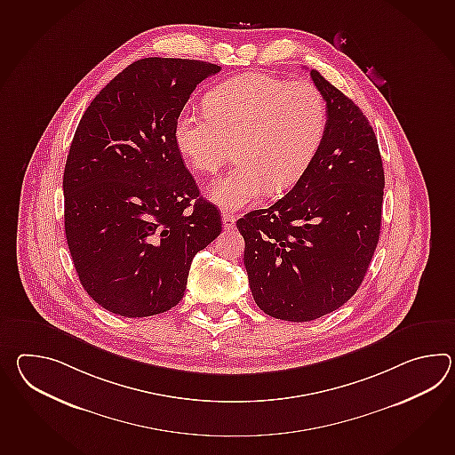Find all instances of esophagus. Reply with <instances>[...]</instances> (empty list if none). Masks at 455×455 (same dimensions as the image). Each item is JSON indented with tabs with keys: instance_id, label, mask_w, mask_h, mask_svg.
Instances as JSON below:
<instances>
[{
	"instance_id": "obj_1",
	"label": "esophagus",
	"mask_w": 455,
	"mask_h": 455,
	"mask_svg": "<svg viewBox=\"0 0 455 455\" xmlns=\"http://www.w3.org/2000/svg\"><path fill=\"white\" fill-rule=\"evenodd\" d=\"M222 222L223 228H225V230H233V228H235V222H236V219H235V215H233V213L223 212Z\"/></svg>"
}]
</instances>
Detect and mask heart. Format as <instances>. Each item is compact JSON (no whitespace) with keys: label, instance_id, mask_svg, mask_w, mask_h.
Masks as SVG:
<instances>
[{"label":"heart","instance_id":"b5f03b06","mask_svg":"<svg viewBox=\"0 0 455 455\" xmlns=\"http://www.w3.org/2000/svg\"><path fill=\"white\" fill-rule=\"evenodd\" d=\"M203 112L174 122V143L194 172L213 174L235 147L236 166L209 197L227 211L291 189L314 162L326 132V101L307 81L289 83L261 71L222 81L205 94Z\"/></svg>","mask_w":455,"mask_h":455}]
</instances>
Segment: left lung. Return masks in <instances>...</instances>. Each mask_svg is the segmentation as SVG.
Masks as SVG:
<instances>
[{
  "mask_svg": "<svg viewBox=\"0 0 455 455\" xmlns=\"http://www.w3.org/2000/svg\"><path fill=\"white\" fill-rule=\"evenodd\" d=\"M323 141L302 178L236 222L256 305L285 322H312L347 302L372 261L382 223L384 166L363 112L320 71Z\"/></svg>",
  "mask_w": 455,
  "mask_h": 455,
  "instance_id": "left-lung-1",
  "label": "left lung"
}]
</instances>
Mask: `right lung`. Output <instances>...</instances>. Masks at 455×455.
<instances>
[{
	"instance_id": "obj_1",
	"label": "right lung",
	"mask_w": 455,
	"mask_h": 455,
	"mask_svg": "<svg viewBox=\"0 0 455 455\" xmlns=\"http://www.w3.org/2000/svg\"><path fill=\"white\" fill-rule=\"evenodd\" d=\"M219 71L188 59L133 61L81 117L63 172L65 233L81 285L112 314L178 305L194 256L222 232L172 137L191 92Z\"/></svg>"
}]
</instances>
